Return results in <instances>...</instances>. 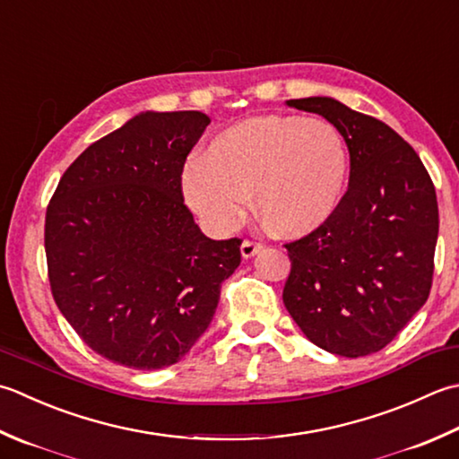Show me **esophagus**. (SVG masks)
Masks as SVG:
<instances>
[{"label":"esophagus","mask_w":459,"mask_h":459,"mask_svg":"<svg viewBox=\"0 0 459 459\" xmlns=\"http://www.w3.org/2000/svg\"><path fill=\"white\" fill-rule=\"evenodd\" d=\"M260 250H263V245H260V242H255V240H245L240 245L242 258H253L255 255L260 253Z\"/></svg>","instance_id":"esophagus-1"}]
</instances>
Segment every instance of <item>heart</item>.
<instances>
[{
	"mask_svg": "<svg viewBox=\"0 0 459 459\" xmlns=\"http://www.w3.org/2000/svg\"><path fill=\"white\" fill-rule=\"evenodd\" d=\"M348 173V145L330 121L260 115L214 134L203 157L188 160L181 188L188 209L219 235L238 227L253 195L268 229L300 238L334 214Z\"/></svg>",
	"mask_w": 459,
	"mask_h": 459,
	"instance_id": "obj_1",
	"label": "heart"
}]
</instances>
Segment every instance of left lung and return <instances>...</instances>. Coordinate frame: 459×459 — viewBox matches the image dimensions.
<instances>
[{"label":"left lung","mask_w":459,"mask_h":459,"mask_svg":"<svg viewBox=\"0 0 459 459\" xmlns=\"http://www.w3.org/2000/svg\"><path fill=\"white\" fill-rule=\"evenodd\" d=\"M318 113L348 145L350 183L334 214L286 245L282 300L312 344L358 358L378 352L424 307L439 214L418 152L388 125L332 97L290 99Z\"/></svg>","instance_id":"1"}]
</instances>
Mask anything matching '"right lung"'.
<instances>
[{"instance_id": "obj_1", "label": "right lung", "mask_w": 459, "mask_h": 459, "mask_svg": "<svg viewBox=\"0 0 459 459\" xmlns=\"http://www.w3.org/2000/svg\"><path fill=\"white\" fill-rule=\"evenodd\" d=\"M209 117L145 111L71 163L45 214L53 299L83 342L115 364L181 360L240 264V238L204 237L181 193Z\"/></svg>"}]
</instances>
